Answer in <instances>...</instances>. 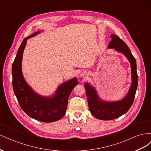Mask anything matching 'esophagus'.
Masks as SVG:
<instances>
[{
	"mask_svg": "<svg viewBox=\"0 0 151 151\" xmlns=\"http://www.w3.org/2000/svg\"><path fill=\"white\" fill-rule=\"evenodd\" d=\"M80 76L81 77H83V78H86V77H87V76H88V74H87V72H83L80 74Z\"/></svg>",
	"mask_w": 151,
	"mask_h": 151,
	"instance_id": "1",
	"label": "esophagus"
}]
</instances>
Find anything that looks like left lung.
<instances>
[{
    "label": "left lung",
    "mask_w": 151,
    "mask_h": 151,
    "mask_svg": "<svg viewBox=\"0 0 151 151\" xmlns=\"http://www.w3.org/2000/svg\"><path fill=\"white\" fill-rule=\"evenodd\" d=\"M110 38L111 40L108 47L109 48H114L116 51L124 54L130 62L132 83L130 89L127 96L120 101L113 103L101 101L98 97L95 89L88 83L84 84L89 108L91 114L98 119L103 120L115 119L129 111L134 103L138 85L136 60L132 54L129 48L118 36L112 34Z\"/></svg>",
    "instance_id": "1"
}]
</instances>
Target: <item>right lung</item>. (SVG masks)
<instances>
[{
    "label": "right lung",
    "mask_w": 151,
    "mask_h": 151,
    "mask_svg": "<svg viewBox=\"0 0 151 151\" xmlns=\"http://www.w3.org/2000/svg\"><path fill=\"white\" fill-rule=\"evenodd\" d=\"M39 33L38 31L24 38L18 50L12 66L13 90L21 108L29 116L40 122H53L65 115L68 98L78 81L75 77L65 82L58 87L55 95L50 98L40 96L26 84L21 71L22 53L27 39Z\"/></svg>",
    "instance_id": "1"
}]
</instances>
